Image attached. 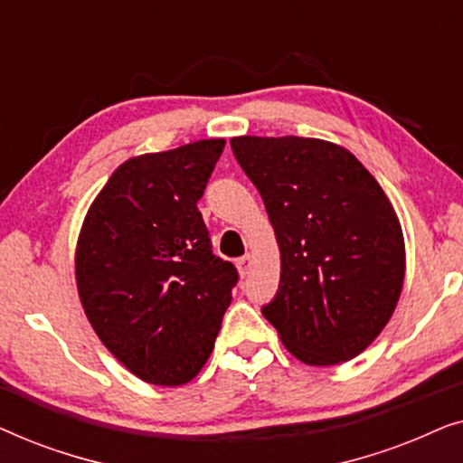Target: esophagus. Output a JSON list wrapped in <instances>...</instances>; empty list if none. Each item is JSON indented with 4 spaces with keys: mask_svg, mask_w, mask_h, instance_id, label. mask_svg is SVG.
<instances>
[{
    "mask_svg": "<svg viewBox=\"0 0 463 463\" xmlns=\"http://www.w3.org/2000/svg\"><path fill=\"white\" fill-rule=\"evenodd\" d=\"M252 261H255V257H252L250 255V252H249V255H244V257H240L238 259V261H236V268H238V274L240 276H246V274H249V271H250V268H252Z\"/></svg>",
    "mask_w": 463,
    "mask_h": 463,
    "instance_id": "obj_1",
    "label": "esophagus"
}]
</instances>
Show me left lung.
<instances>
[{"label":"left lung","instance_id":"left-lung-1","mask_svg":"<svg viewBox=\"0 0 463 463\" xmlns=\"http://www.w3.org/2000/svg\"><path fill=\"white\" fill-rule=\"evenodd\" d=\"M230 143L280 250V288L263 316L303 364L356 358L402 293L407 255L390 198L337 143L249 135Z\"/></svg>","mask_w":463,"mask_h":463}]
</instances>
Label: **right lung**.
<instances>
[{
  "label": "right lung",
  "mask_w": 463,
  "mask_h": 463,
  "mask_svg": "<svg viewBox=\"0 0 463 463\" xmlns=\"http://www.w3.org/2000/svg\"><path fill=\"white\" fill-rule=\"evenodd\" d=\"M225 147L202 138L113 170L81 223L75 284L103 345L147 383L183 385L211 356L238 271L198 211Z\"/></svg>",
  "instance_id": "right-lung-1"
}]
</instances>
